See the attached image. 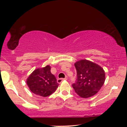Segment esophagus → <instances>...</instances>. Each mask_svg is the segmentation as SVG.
Returning a JSON list of instances; mask_svg holds the SVG:
<instances>
[{
  "label": "esophagus",
  "mask_w": 127,
  "mask_h": 127,
  "mask_svg": "<svg viewBox=\"0 0 127 127\" xmlns=\"http://www.w3.org/2000/svg\"><path fill=\"white\" fill-rule=\"evenodd\" d=\"M65 80H67V78H59L57 79V82L59 83V84H61L63 81H65Z\"/></svg>",
  "instance_id": "1"
}]
</instances>
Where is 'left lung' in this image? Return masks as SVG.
I'll list each match as a JSON object with an SVG mask.
<instances>
[{
	"instance_id": "left-lung-1",
	"label": "left lung",
	"mask_w": 127,
	"mask_h": 127,
	"mask_svg": "<svg viewBox=\"0 0 127 127\" xmlns=\"http://www.w3.org/2000/svg\"><path fill=\"white\" fill-rule=\"evenodd\" d=\"M77 80L72 87L79 96L89 98L95 95L105 81V72L100 65L85 59L75 63Z\"/></svg>"
}]
</instances>
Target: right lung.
<instances>
[{
	"mask_svg": "<svg viewBox=\"0 0 127 127\" xmlns=\"http://www.w3.org/2000/svg\"><path fill=\"white\" fill-rule=\"evenodd\" d=\"M26 83L33 94L42 97L50 95L59 87L49 65L34 70L27 78Z\"/></svg>",
	"mask_w": 127,
	"mask_h": 127,
	"instance_id": "add662e5",
	"label": "right lung"
}]
</instances>
